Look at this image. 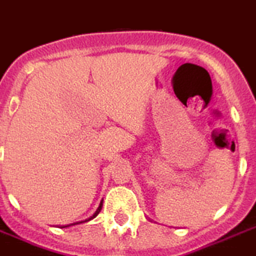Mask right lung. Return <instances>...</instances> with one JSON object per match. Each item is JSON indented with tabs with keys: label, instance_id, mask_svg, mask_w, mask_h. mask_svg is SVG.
Returning <instances> with one entry per match:
<instances>
[{
	"label": "right lung",
	"instance_id": "1",
	"mask_svg": "<svg viewBox=\"0 0 256 256\" xmlns=\"http://www.w3.org/2000/svg\"><path fill=\"white\" fill-rule=\"evenodd\" d=\"M102 206H104V200H101V204H100V206H98V208L96 210V212L94 214H93V216H90V218H87V220H84V221H80V222H74V224H69V225H66V226H62V228H69V226H73V225H78V224H83V222H87V221H90V220L92 218H94L96 216H97V214H100V212H101V210H102Z\"/></svg>",
	"mask_w": 256,
	"mask_h": 256
}]
</instances>
